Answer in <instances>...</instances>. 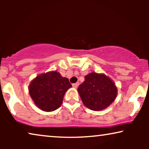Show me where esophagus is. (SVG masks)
<instances>
[{
  "label": "esophagus",
  "mask_w": 149,
  "mask_h": 149,
  "mask_svg": "<svg viewBox=\"0 0 149 149\" xmlns=\"http://www.w3.org/2000/svg\"><path fill=\"white\" fill-rule=\"evenodd\" d=\"M79 83H74V84H72V87H74V88H77L79 86Z\"/></svg>",
  "instance_id": "1"
}]
</instances>
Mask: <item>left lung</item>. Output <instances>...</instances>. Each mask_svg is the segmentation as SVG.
I'll use <instances>...</instances> for the list:
<instances>
[{"label":"left lung","instance_id":"1","mask_svg":"<svg viewBox=\"0 0 149 149\" xmlns=\"http://www.w3.org/2000/svg\"><path fill=\"white\" fill-rule=\"evenodd\" d=\"M77 91L83 103L89 109L100 111L109 107L117 95V87L112 79L102 73L91 72Z\"/></svg>","mask_w":149,"mask_h":149}]
</instances>
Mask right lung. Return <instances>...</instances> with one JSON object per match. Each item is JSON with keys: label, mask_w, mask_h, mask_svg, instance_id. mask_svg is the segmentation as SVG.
I'll list each match as a JSON object with an SVG mask.
<instances>
[{"label": "right lung", "mask_w": 149, "mask_h": 149, "mask_svg": "<svg viewBox=\"0 0 149 149\" xmlns=\"http://www.w3.org/2000/svg\"><path fill=\"white\" fill-rule=\"evenodd\" d=\"M71 87L68 78L57 71H49L36 76L30 82L28 90L36 107L52 112L60 107L65 93Z\"/></svg>", "instance_id": "add662e5"}]
</instances>
